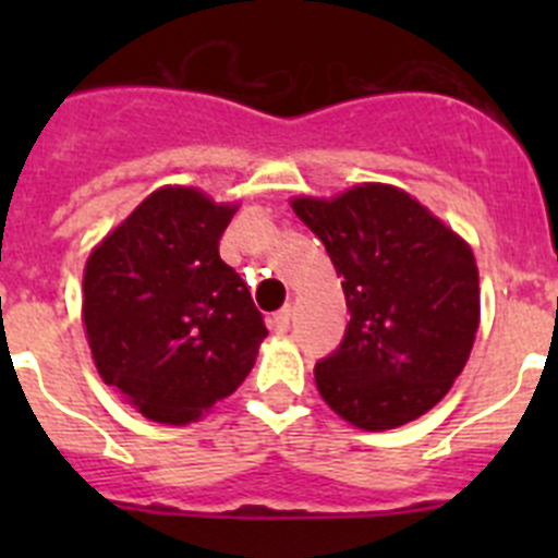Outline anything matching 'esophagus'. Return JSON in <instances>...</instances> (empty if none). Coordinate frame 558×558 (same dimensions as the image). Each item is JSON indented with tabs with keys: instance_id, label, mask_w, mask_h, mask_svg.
<instances>
[{
	"instance_id": "obj_1",
	"label": "esophagus",
	"mask_w": 558,
	"mask_h": 558,
	"mask_svg": "<svg viewBox=\"0 0 558 558\" xmlns=\"http://www.w3.org/2000/svg\"><path fill=\"white\" fill-rule=\"evenodd\" d=\"M290 315H293V310H290V307L276 310L274 318H270V327H274L276 332H284V329L290 327Z\"/></svg>"
}]
</instances>
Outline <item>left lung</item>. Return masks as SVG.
Masks as SVG:
<instances>
[{
  "label": "left lung",
  "mask_w": 558,
  "mask_h": 558,
  "mask_svg": "<svg viewBox=\"0 0 558 558\" xmlns=\"http://www.w3.org/2000/svg\"><path fill=\"white\" fill-rule=\"evenodd\" d=\"M293 211L343 279L349 327L315 363V386L363 430H391L430 411L470 357L481 315L470 245L408 192L363 184Z\"/></svg>",
  "instance_id": "8db88e82"
}]
</instances>
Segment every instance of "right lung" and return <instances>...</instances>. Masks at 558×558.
Instances as JSON below:
<instances>
[{"label":"right lung","mask_w":558,"mask_h":558,"mask_svg":"<svg viewBox=\"0 0 558 558\" xmlns=\"http://www.w3.org/2000/svg\"><path fill=\"white\" fill-rule=\"evenodd\" d=\"M231 215L204 192L165 186L88 256L83 324L97 372L147 418H198L240 388L268 335L248 284L220 259Z\"/></svg>","instance_id":"obj_1"}]
</instances>
